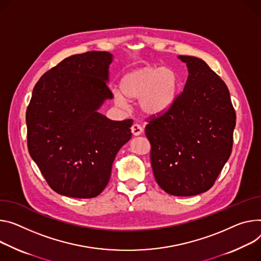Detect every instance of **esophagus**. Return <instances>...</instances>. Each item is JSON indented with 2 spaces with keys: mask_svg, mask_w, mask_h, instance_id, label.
Segmentation results:
<instances>
[{
  "mask_svg": "<svg viewBox=\"0 0 261 261\" xmlns=\"http://www.w3.org/2000/svg\"><path fill=\"white\" fill-rule=\"evenodd\" d=\"M143 127H141L140 125L138 124H133L132 127H131V132L133 133V135L137 136V135H140L141 133H143Z\"/></svg>",
  "mask_w": 261,
  "mask_h": 261,
  "instance_id": "1",
  "label": "esophagus"
}]
</instances>
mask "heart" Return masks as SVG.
<instances>
[{
	"instance_id": "heart-1",
	"label": "heart",
	"mask_w": 261,
	"mask_h": 261,
	"mask_svg": "<svg viewBox=\"0 0 261 261\" xmlns=\"http://www.w3.org/2000/svg\"><path fill=\"white\" fill-rule=\"evenodd\" d=\"M179 77L169 67L145 66L132 70L121 81V91L113 93L116 105L124 107L127 100H137L141 113L157 116L168 110L176 99Z\"/></svg>"
}]
</instances>
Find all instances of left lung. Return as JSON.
<instances>
[{"instance_id":"obj_1","label":"left lung","mask_w":261,"mask_h":261,"mask_svg":"<svg viewBox=\"0 0 261 261\" xmlns=\"http://www.w3.org/2000/svg\"><path fill=\"white\" fill-rule=\"evenodd\" d=\"M178 58L188 68L184 89L167 111L151 116L145 132L158 185L191 197L211 188L229 159L236 114L227 85L204 60Z\"/></svg>"}]
</instances>
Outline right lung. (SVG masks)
Segmentation results:
<instances>
[{"label":"right lung","instance_id":"add662e5","mask_svg":"<svg viewBox=\"0 0 261 261\" xmlns=\"http://www.w3.org/2000/svg\"><path fill=\"white\" fill-rule=\"evenodd\" d=\"M109 52L63 59L35 84L26 112L30 156L59 195L90 199L107 186L113 160L131 138L132 120L111 121L98 109L112 99Z\"/></svg>","mask_w":261,"mask_h":261}]
</instances>
